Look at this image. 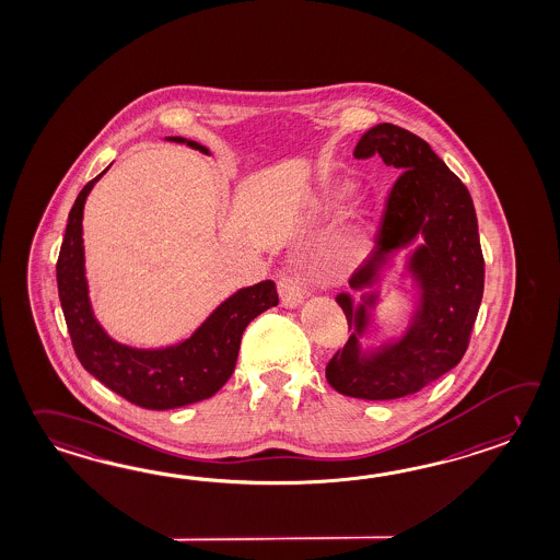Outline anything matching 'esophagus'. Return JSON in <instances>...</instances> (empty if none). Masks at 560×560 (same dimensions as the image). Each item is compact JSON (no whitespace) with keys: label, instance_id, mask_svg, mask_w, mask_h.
Instances as JSON below:
<instances>
[{"label":"esophagus","instance_id":"obj_1","mask_svg":"<svg viewBox=\"0 0 560 560\" xmlns=\"http://www.w3.org/2000/svg\"><path fill=\"white\" fill-rule=\"evenodd\" d=\"M277 289H279V298L285 307H298L299 303L303 301L305 289H307V279L303 273H281L279 281H277Z\"/></svg>","mask_w":560,"mask_h":560}]
</instances>
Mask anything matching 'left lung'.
I'll return each mask as SVG.
<instances>
[{
  "label": "left lung",
  "instance_id": "8db88e82",
  "mask_svg": "<svg viewBox=\"0 0 560 560\" xmlns=\"http://www.w3.org/2000/svg\"><path fill=\"white\" fill-rule=\"evenodd\" d=\"M375 154L399 174L377 224L373 259L349 285H372L389 253L422 235L423 245L410 259L422 301L404 337L365 358L358 341L368 325L365 303L353 310L348 293L337 295L355 334L327 363L325 377L343 396L377 401L411 396L460 363L485 293V257L468 188L425 140L384 122L370 128L353 150L358 161Z\"/></svg>",
  "mask_w": 560,
  "mask_h": 560
}]
</instances>
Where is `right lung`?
Returning a JSON list of instances; mask_svg holds the SVG:
<instances>
[{
    "label": "right lung",
    "instance_id": "add662e5",
    "mask_svg": "<svg viewBox=\"0 0 560 560\" xmlns=\"http://www.w3.org/2000/svg\"><path fill=\"white\" fill-rule=\"evenodd\" d=\"M168 140L187 142L190 149L209 154V149L195 140L180 137H168ZM104 173L80 190L68 214L56 262L58 295L75 355L84 370L114 394L147 410H173L211 398L235 372L245 327L262 311L279 303L275 283L261 281L236 291L212 311L211 317L187 341L173 348L132 349L116 343L100 327L90 307L82 247L84 202Z\"/></svg>",
    "mask_w": 560,
    "mask_h": 560
}]
</instances>
